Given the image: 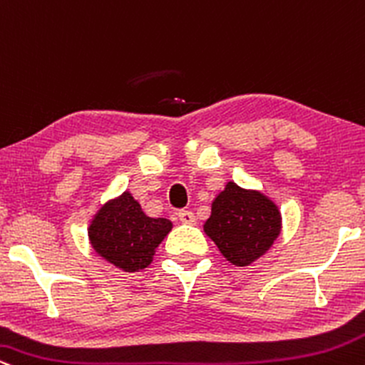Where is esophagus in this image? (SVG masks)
I'll return each mask as SVG.
<instances>
[{"mask_svg":"<svg viewBox=\"0 0 365 365\" xmlns=\"http://www.w3.org/2000/svg\"><path fill=\"white\" fill-rule=\"evenodd\" d=\"M179 220L186 225H192L196 222V218H195V213H192L191 210H181V212H179Z\"/></svg>","mask_w":365,"mask_h":365,"instance_id":"1","label":"esophagus"}]
</instances>
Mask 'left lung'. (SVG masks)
<instances>
[{
    "instance_id": "1",
    "label": "left lung",
    "mask_w": 365,
    "mask_h": 365,
    "mask_svg": "<svg viewBox=\"0 0 365 365\" xmlns=\"http://www.w3.org/2000/svg\"><path fill=\"white\" fill-rule=\"evenodd\" d=\"M203 230L229 263L250 267L268 252L280 235L282 212L259 190L227 181L212 201V213Z\"/></svg>"
}]
</instances>
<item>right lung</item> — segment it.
<instances>
[{
	"instance_id": "right-lung-1",
	"label": "right lung",
	"mask_w": 365,
	"mask_h": 365,
	"mask_svg": "<svg viewBox=\"0 0 365 365\" xmlns=\"http://www.w3.org/2000/svg\"><path fill=\"white\" fill-rule=\"evenodd\" d=\"M170 230L169 218L148 217L128 190L107 200L87 227L96 255L124 273L147 268Z\"/></svg>"
}]
</instances>
